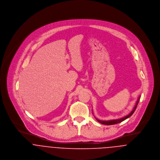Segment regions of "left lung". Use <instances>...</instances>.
Segmentation results:
<instances>
[{
  "label": "left lung",
  "instance_id": "8db88e82",
  "mask_svg": "<svg viewBox=\"0 0 160 160\" xmlns=\"http://www.w3.org/2000/svg\"><path fill=\"white\" fill-rule=\"evenodd\" d=\"M140 97V96L138 97V99H137V102H136V105H135L134 107L133 108V110L130 112V113L128 114V115H126V116H124V117H122V118H119V119H112V120H108V121H103V120H100V119H97V118L96 117H95V116H94V117L95 118V119H97V121L98 122H99L101 123V124H105V125H113V124H118V123H119V122H121L122 121H124L125 119H128V118H129L131 116H132V114L134 113V112H135V110H136V108H137L138 103V102H139Z\"/></svg>",
  "mask_w": 160,
  "mask_h": 160
}]
</instances>
